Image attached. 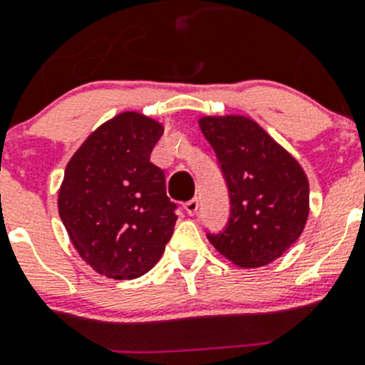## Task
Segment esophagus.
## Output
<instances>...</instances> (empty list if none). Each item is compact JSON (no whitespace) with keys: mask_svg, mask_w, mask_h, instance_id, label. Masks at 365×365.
Here are the masks:
<instances>
[{"mask_svg":"<svg viewBox=\"0 0 365 365\" xmlns=\"http://www.w3.org/2000/svg\"><path fill=\"white\" fill-rule=\"evenodd\" d=\"M183 208H185V212L189 213V215H196L197 208H200V201H197V197H192V200L187 201V203L183 205Z\"/></svg>","mask_w":365,"mask_h":365,"instance_id":"34e87169","label":"esophagus"}]
</instances>
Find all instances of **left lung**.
Returning <instances> with one entry per match:
<instances>
[{
  "label": "left lung",
  "mask_w": 365,
  "mask_h": 365,
  "mask_svg": "<svg viewBox=\"0 0 365 365\" xmlns=\"http://www.w3.org/2000/svg\"><path fill=\"white\" fill-rule=\"evenodd\" d=\"M230 192V219L210 244L244 268L281 257L298 240L309 215V182L298 162L247 116H205Z\"/></svg>",
  "instance_id": "obj_1"
}]
</instances>
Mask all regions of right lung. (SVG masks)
Listing matches in <instances>:
<instances>
[{"label": "right lung", "mask_w": 365, "mask_h": 365, "mask_svg": "<svg viewBox=\"0 0 365 365\" xmlns=\"http://www.w3.org/2000/svg\"><path fill=\"white\" fill-rule=\"evenodd\" d=\"M164 127L141 113H120L88 135L65 169L58 212L79 256L109 279L152 270L171 240L176 205L150 162Z\"/></svg>", "instance_id": "obj_1"}]
</instances>
